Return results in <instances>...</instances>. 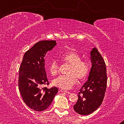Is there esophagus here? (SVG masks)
Wrapping results in <instances>:
<instances>
[{
	"label": "esophagus",
	"mask_w": 124,
	"mask_h": 124,
	"mask_svg": "<svg viewBox=\"0 0 124 124\" xmlns=\"http://www.w3.org/2000/svg\"><path fill=\"white\" fill-rule=\"evenodd\" d=\"M61 92H66V93H70V92H69V91H67V90H64V89H61Z\"/></svg>",
	"instance_id": "obj_1"
}]
</instances>
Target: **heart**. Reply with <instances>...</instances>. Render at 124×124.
Returning <instances> with one entry per match:
<instances>
[{"label":"heart","mask_w":124,"mask_h":124,"mask_svg":"<svg viewBox=\"0 0 124 124\" xmlns=\"http://www.w3.org/2000/svg\"><path fill=\"white\" fill-rule=\"evenodd\" d=\"M59 59L62 62L69 65L67 75H62L54 79L52 83L56 86L64 89L72 88L77 81V79L82 80L87 77L89 73V63L81 57L77 52L70 51L59 56ZM49 70L52 76L57 75L60 72L59 64L56 61L50 63Z\"/></svg>","instance_id":"b5f03b06"}]
</instances>
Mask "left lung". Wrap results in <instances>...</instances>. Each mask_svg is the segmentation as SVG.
<instances>
[{"instance_id": "8db88e82", "label": "left lung", "mask_w": 124, "mask_h": 124, "mask_svg": "<svg viewBox=\"0 0 124 124\" xmlns=\"http://www.w3.org/2000/svg\"><path fill=\"white\" fill-rule=\"evenodd\" d=\"M92 66L87 81L78 93L74 110L80 115H89L101 105L107 88V76L106 63L96 48L91 50Z\"/></svg>"}]
</instances>
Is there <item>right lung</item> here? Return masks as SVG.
Here are the masks:
<instances>
[{
    "label": "right lung",
    "mask_w": 124,
    "mask_h": 124,
    "mask_svg": "<svg viewBox=\"0 0 124 124\" xmlns=\"http://www.w3.org/2000/svg\"><path fill=\"white\" fill-rule=\"evenodd\" d=\"M56 44V40L38 42L26 52L20 67L18 87L21 95L27 106L37 112L46 109L58 91L55 86L50 89L42 87L49 84L44 57Z\"/></svg>",
    "instance_id": "1"
}]
</instances>
